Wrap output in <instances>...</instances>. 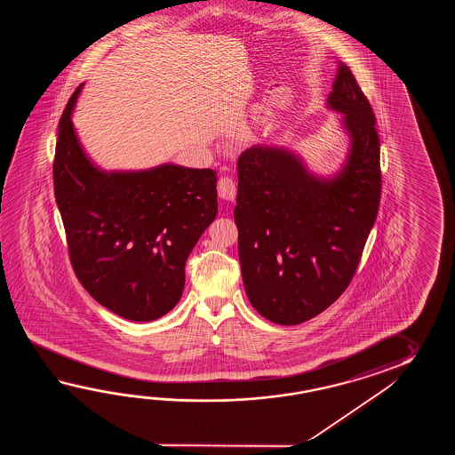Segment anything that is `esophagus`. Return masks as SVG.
<instances>
[{
    "label": "esophagus",
    "mask_w": 455,
    "mask_h": 455,
    "mask_svg": "<svg viewBox=\"0 0 455 455\" xmlns=\"http://www.w3.org/2000/svg\"><path fill=\"white\" fill-rule=\"evenodd\" d=\"M218 194L220 196L226 200V202H232L235 198L237 194V185L232 180V177L223 175L220 180H218Z\"/></svg>",
    "instance_id": "34e87169"
}]
</instances>
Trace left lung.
<instances>
[{
	"label": "left lung",
	"instance_id": "obj_1",
	"mask_svg": "<svg viewBox=\"0 0 455 455\" xmlns=\"http://www.w3.org/2000/svg\"><path fill=\"white\" fill-rule=\"evenodd\" d=\"M329 107L349 135L339 174H309L298 156L251 146L237 161L242 280L253 309L298 325L348 288L378 218L382 175L376 116L351 69L339 63Z\"/></svg>",
	"mask_w": 455,
	"mask_h": 455
}]
</instances>
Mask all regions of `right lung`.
<instances>
[{"mask_svg": "<svg viewBox=\"0 0 455 455\" xmlns=\"http://www.w3.org/2000/svg\"><path fill=\"white\" fill-rule=\"evenodd\" d=\"M81 87L60 118L53 161L69 260L100 306L135 322L159 319L182 298L185 261L218 213L216 171H100L71 122Z\"/></svg>", "mask_w": 455, "mask_h": 455, "instance_id": "obj_1", "label": "right lung"}]
</instances>
